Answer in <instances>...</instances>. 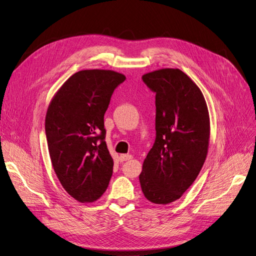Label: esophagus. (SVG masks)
Here are the masks:
<instances>
[{
    "label": "esophagus",
    "instance_id": "obj_1",
    "mask_svg": "<svg viewBox=\"0 0 256 256\" xmlns=\"http://www.w3.org/2000/svg\"><path fill=\"white\" fill-rule=\"evenodd\" d=\"M132 158V156L131 154H122L120 156V162H126V160H129Z\"/></svg>",
    "mask_w": 256,
    "mask_h": 256
}]
</instances>
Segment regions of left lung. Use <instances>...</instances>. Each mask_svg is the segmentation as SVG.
Wrapping results in <instances>:
<instances>
[{
	"mask_svg": "<svg viewBox=\"0 0 256 256\" xmlns=\"http://www.w3.org/2000/svg\"><path fill=\"white\" fill-rule=\"evenodd\" d=\"M142 80L156 94V140L142 164V191L154 204L178 200L205 162L210 136L205 98L180 69H160Z\"/></svg>",
	"mask_w": 256,
	"mask_h": 256,
	"instance_id": "left-lung-1",
	"label": "left lung"
}]
</instances>
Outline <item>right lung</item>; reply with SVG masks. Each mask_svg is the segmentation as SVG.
<instances>
[{
    "mask_svg": "<svg viewBox=\"0 0 256 256\" xmlns=\"http://www.w3.org/2000/svg\"><path fill=\"white\" fill-rule=\"evenodd\" d=\"M125 76L111 70H82L71 76L48 107L45 131L51 162L71 196L91 202L106 191L114 160L105 142L104 114Z\"/></svg>",
    "mask_w": 256,
    "mask_h": 256,
    "instance_id": "obj_1",
    "label": "right lung"
}]
</instances>
